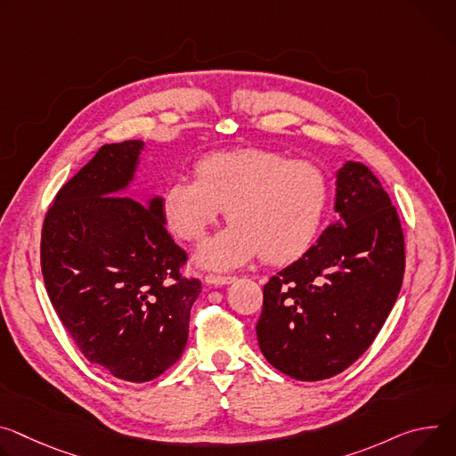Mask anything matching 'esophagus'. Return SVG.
I'll return each mask as SVG.
<instances>
[{
  "label": "esophagus",
  "mask_w": 456,
  "mask_h": 456,
  "mask_svg": "<svg viewBox=\"0 0 456 456\" xmlns=\"http://www.w3.org/2000/svg\"><path fill=\"white\" fill-rule=\"evenodd\" d=\"M236 278L234 276H222V274H207L205 276V283L209 285H227L232 283Z\"/></svg>",
  "instance_id": "obj_1"
}]
</instances>
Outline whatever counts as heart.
Listing matches in <instances>:
<instances>
[{"mask_svg":"<svg viewBox=\"0 0 456 456\" xmlns=\"http://www.w3.org/2000/svg\"><path fill=\"white\" fill-rule=\"evenodd\" d=\"M329 203V180L318 165L245 147L213 152L194 163V182L178 178L161 194V216L178 238L205 240L224 209L232 224L207 243L200 262L231 269L260 253L287 264L314 241Z\"/></svg>","mask_w":456,"mask_h":456,"instance_id":"1","label":"heart"}]
</instances>
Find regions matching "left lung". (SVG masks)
<instances>
[{"label": "left lung", "mask_w": 456, "mask_h": 456, "mask_svg": "<svg viewBox=\"0 0 456 456\" xmlns=\"http://www.w3.org/2000/svg\"><path fill=\"white\" fill-rule=\"evenodd\" d=\"M335 211L311 249L264 285L256 323L267 362L304 382L335 377L367 351L403 280L398 213L363 163L338 171Z\"/></svg>", "instance_id": "1"}]
</instances>
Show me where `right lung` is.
I'll use <instances>...</instances> for the list:
<instances>
[{
	"instance_id": "obj_1",
	"label": "right lung",
	"mask_w": 456,
	"mask_h": 456,
	"mask_svg": "<svg viewBox=\"0 0 456 456\" xmlns=\"http://www.w3.org/2000/svg\"><path fill=\"white\" fill-rule=\"evenodd\" d=\"M143 142L100 147L56 194L41 229V273L54 311L91 363L149 382L182 356L201 293L161 216V198L118 196Z\"/></svg>"
}]
</instances>
